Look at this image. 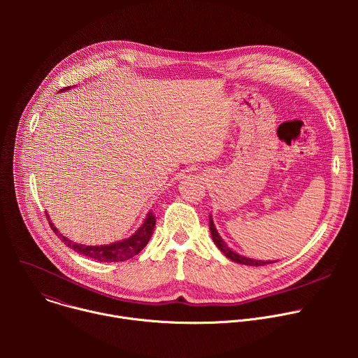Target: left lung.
Returning a JSON list of instances; mask_svg holds the SVG:
<instances>
[{"instance_id": "obj_1", "label": "left lung", "mask_w": 358, "mask_h": 358, "mask_svg": "<svg viewBox=\"0 0 358 358\" xmlns=\"http://www.w3.org/2000/svg\"><path fill=\"white\" fill-rule=\"evenodd\" d=\"M210 231H211V236H213V241H214V243L218 246V249L225 255L227 258H229L231 261H234V262H236V264H242V265H249V266H264V265H266V264H272L271 261H257V259H250V258H245V257H242V255H239V253H236L235 250H232L224 241H222V238L220 236V234H218V231H217V228H215V225H214V221H213V218H211V215H210Z\"/></svg>"}]
</instances>
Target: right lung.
<instances>
[{
    "label": "right lung",
    "instance_id": "obj_1",
    "mask_svg": "<svg viewBox=\"0 0 358 358\" xmlns=\"http://www.w3.org/2000/svg\"><path fill=\"white\" fill-rule=\"evenodd\" d=\"M69 89H71V86L64 87L61 92H65ZM49 225H50V228H52V231L62 239V242H65V245L69 246L71 249H73L75 252L85 255V257H87V258L100 261V262H123L126 259L133 258L134 255L141 252V249L147 245V242L150 241V238L152 235V231H155L156 217H155V214H152V211H150L147 214L143 225L130 238L117 241L110 245H96V246L80 245V243L72 242L71 239H68L66 236L59 234L57 227H54V224L50 221H49Z\"/></svg>",
    "mask_w": 358,
    "mask_h": 358
}]
</instances>
